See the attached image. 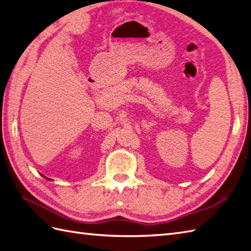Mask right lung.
I'll return each instance as SVG.
<instances>
[{
  "label": "right lung",
  "mask_w": 251,
  "mask_h": 251,
  "mask_svg": "<svg viewBox=\"0 0 251 251\" xmlns=\"http://www.w3.org/2000/svg\"><path fill=\"white\" fill-rule=\"evenodd\" d=\"M45 178H47V177H45ZM47 179H48V178H47Z\"/></svg>",
  "instance_id": "add662e5"
}]
</instances>
